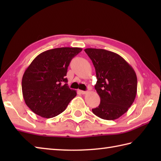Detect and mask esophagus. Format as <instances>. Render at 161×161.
I'll return each mask as SVG.
<instances>
[{
    "mask_svg": "<svg viewBox=\"0 0 161 161\" xmlns=\"http://www.w3.org/2000/svg\"><path fill=\"white\" fill-rule=\"evenodd\" d=\"M79 92H80V93L81 94H86V93H87V92L86 91H82V90H79Z\"/></svg>",
    "mask_w": 161,
    "mask_h": 161,
    "instance_id": "obj_1",
    "label": "esophagus"
}]
</instances>
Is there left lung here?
Masks as SVG:
<instances>
[{"label": "left lung", "mask_w": 161, "mask_h": 161, "mask_svg": "<svg viewBox=\"0 0 161 161\" xmlns=\"http://www.w3.org/2000/svg\"><path fill=\"white\" fill-rule=\"evenodd\" d=\"M93 63L97 81L95 84L100 104L92 112L105 120L119 119L132 105L137 93V77L133 67L113 52L103 49L84 50Z\"/></svg>", "instance_id": "1"}]
</instances>
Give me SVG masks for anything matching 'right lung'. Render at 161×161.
<instances>
[{"instance_id":"right-lung-1","label":"right lung","mask_w":161,"mask_h":161,"mask_svg":"<svg viewBox=\"0 0 161 161\" xmlns=\"http://www.w3.org/2000/svg\"><path fill=\"white\" fill-rule=\"evenodd\" d=\"M80 47H59L43 52L24 72L22 92L26 105L43 118H53L66 109L77 92L67 86V68Z\"/></svg>"}]
</instances>
